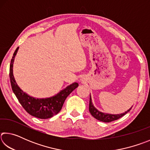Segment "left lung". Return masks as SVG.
<instances>
[{"label":"left lung","mask_w":150,"mask_h":150,"mask_svg":"<svg viewBox=\"0 0 150 150\" xmlns=\"http://www.w3.org/2000/svg\"><path fill=\"white\" fill-rule=\"evenodd\" d=\"M132 107L128 109V110L126 111L124 113L119 114V115H112V114L108 113H104L102 112H100L98 110L95 106H94L93 104L92 103V99H91V96L90 95V100H89V112L94 118L97 119V120H100L101 122H110L118 120L121 117H122L124 115H125L127 112L130 111Z\"/></svg>","instance_id":"left-lung-1"}]
</instances>
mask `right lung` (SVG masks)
Here are the masks:
<instances>
[{
  "label": "right lung",
  "instance_id": "obj_1",
  "mask_svg": "<svg viewBox=\"0 0 150 150\" xmlns=\"http://www.w3.org/2000/svg\"><path fill=\"white\" fill-rule=\"evenodd\" d=\"M18 48L17 47L15 50L10 65L9 75L13 93L22 107L30 115L41 119L52 117L61 110L66 98L78 87L79 84L77 83H73L61 91L57 95L50 98H36L28 95L18 87L13 75V63Z\"/></svg>",
  "mask_w": 150,
  "mask_h": 150
}]
</instances>
